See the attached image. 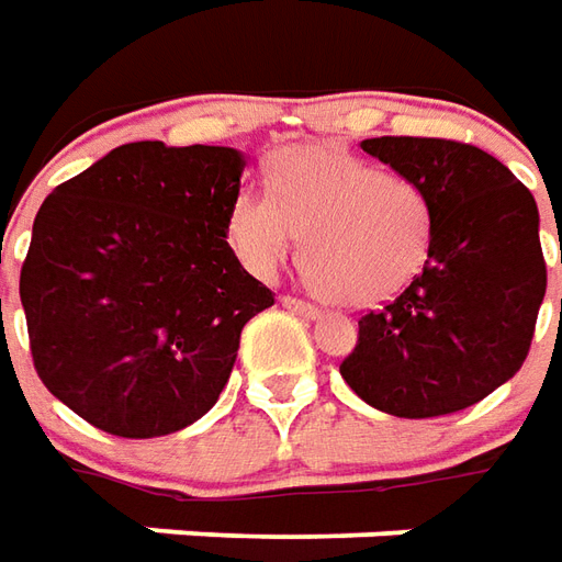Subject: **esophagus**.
Instances as JSON below:
<instances>
[{"label":"esophagus","instance_id":"34e87169","mask_svg":"<svg viewBox=\"0 0 562 562\" xmlns=\"http://www.w3.org/2000/svg\"><path fill=\"white\" fill-rule=\"evenodd\" d=\"M281 305H284V308H290V312L305 314V317H314V314H317V308H314L312 302L296 300V296H281Z\"/></svg>","mask_w":562,"mask_h":562}]
</instances>
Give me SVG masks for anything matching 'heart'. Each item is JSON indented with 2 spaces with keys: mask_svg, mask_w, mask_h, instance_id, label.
<instances>
[{
  "mask_svg": "<svg viewBox=\"0 0 562 562\" xmlns=\"http://www.w3.org/2000/svg\"><path fill=\"white\" fill-rule=\"evenodd\" d=\"M269 192L241 190L229 205V241L254 272L272 274L302 238L308 288L366 308L393 300L427 262L436 211L417 181L348 150L302 145L274 154Z\"/></svg>",
  "mask_w": 562,
  "mask_h": 562,
  "instance_id": "obj_1",
  "label": "heart"
}]
</instances>
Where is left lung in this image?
<instances>
[{
    "instance_id": "left-lung-1",
    "label": "left lung",
    "mask_w": 562,
    "mask_h": 562,
    "mask_svg": "<svg viewBox=\"0 0 562 562\" xmlns=\"http://www.w3.org/2000/svg\"><path fill=\"white\" fill-rule=\"evenodd\" d=\"M360 147L427 190L436 236L424 272L360 317L341 378L393 417L463 412L527 360L548 288L536 199L475 145L381 135Z\"/></svg>"
}]
</instances>
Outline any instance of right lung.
Returning <instances> with one entry per match:
<instances>
[{
  "instance_id": "obj_1",
  "label": "right lung",
  "mask_w": 562,
  "mask_h": 562,
  "mask_svg": "<svg viewBox=\"0 0 562 562\" xmlns=\"http://www.w3.org/2000/svg\"><path fill=\"white\" fill-rule=\"evenodd\" d=\"M236 147L133 142L59 184L20 269L35 372L102 432L190 427L229 381L241 329L274 305L229 248Z\"/></svg>"
}]
</instances>
